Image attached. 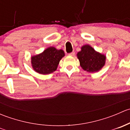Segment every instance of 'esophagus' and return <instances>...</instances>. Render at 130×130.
I'll use <instances>...</instances> for the list:
<instances>
[{"mask_svg": "<svg viewBox=\"0 0 130 130\" xmlns=\"http://www.w3.org/2000/svg\"><path fill=\"white\" fill-rule=\"evenodd\" d=\"M69 56H74V55H75V52H71V53H69Z\"/></svg>", "mask_w": 130, "mask_h": 130, "instance_id": "obj_1", "label": "esophagus"}]
</instances>
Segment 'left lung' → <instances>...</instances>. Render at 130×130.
<instances>
[{
  "label": "left lung",
  "mask_w": 130,
  "mask_h": 130,
  "mask_svg": "<svg viewBox=\"0 0 130 130\" xmlns=\"http://www.w3.org/2000/svg\"><path fill=\"white\" fill-rule=\"evenodd\" d=\"M77 55L80 67L87 72H98L105 65L106 56L97 52L89 44L82 46L81 51Z\"/></svg>",
  "instance_id": "left-lung-1"
}]
</instances>
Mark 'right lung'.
Returning a JSON list of instances; mask_svg holds the SVG:
<instances>
[{"instance_id":"right-lung-1","label":"right lung","mask_w":130,"mask_h":130,"mask_svg":"<svg viewBox=\"0 0 130 130\" xmlns=\"http://www.w3.org/2000/svg\"><path fill=\"white\" fill-rule=\"evenodd\" d=\"M64 56L62 50L49 47L40 54L31 57L32 69L40 74H49L57 70L60 60Z\"/></svg>"}]
</instances>
